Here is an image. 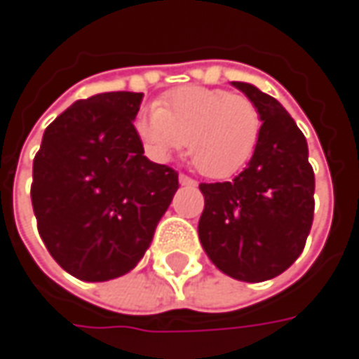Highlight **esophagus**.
<instances>
[{
	"mask_svg": "<svg viewBox=\"0 0 359 359\" xmlns=\"http://www.w3.org/2000/svg\"><path fill=\"white\" fill-rule=\"evenodd\" d=\"M180 184H182V186H198V182H196V180H191V177H189V175H184V173H180Z\"/></svg>",
	"mask_w": 359,
	"mask_h": 359,
	"instance_id": "34e87169",
	"label": "esophagus"
}]
</instances>
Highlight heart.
Here are the masks:
<instances>
[{
	"label": "heart",
	"mask_w": 359,
	"mask_h": 359,
	"mask_svg": "<svg viewBox=\"0 0 359 359\" xmlns=\"http://www.w3.org/2000/svg\"><path fill=\"white\" fill-rule=\"evenodd\" d=\"M135 133L154 161H168L187 142V154L203 175L226 180L254 158L262 116L245 95L186 86L142 109Z\"/></svg>",
	"instance_id": "1"
}]
</instances>
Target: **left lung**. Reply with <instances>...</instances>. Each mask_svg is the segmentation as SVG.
Wrapping results in <instances>:
<instances>
[{
  "label": "left lung",
  "instance_id": "left-lung-1",
  "mask_svg": "<svg viewBox=\"0 0 359 359\" xmlns=\"http://www.w3.org/2000/svg\"><path fill=\"white\" fill-rule=\"evenodd\" d=\"M262 116V137L248 168L224 184H200V241L215 268L240 282H266L304 252L313 222L308 142L283 105L252 83L231 81Z\"/></svg>",
  "mask_w": 359,
  "mask_h": 359
}]
</instances>
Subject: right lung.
Listing matches in <instances>:
<instances>
[{
  "instance_id": "1",
  "label": "right lung",
  "mask_w": 359,
  "mask_h": 359,
  "mask_svg": "<svg viewBox=\"0 0 359 359\" xmlns=\"http://www.w3.org/2000/svg\"><path fill=\"white\" fill-rule=\"evenodd\" d=\"M144 93L107 91L53 119L34 159L32 203L51 257L107 282L144 257L177 191V172L144 156L133 119Z\"/></svg>"
}]
</instances>
